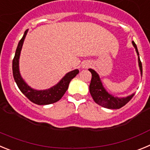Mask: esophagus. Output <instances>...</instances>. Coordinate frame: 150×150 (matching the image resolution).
Wrapping results in <instances>:
<instances>
[{
    "instance_id": "obj_1",
    "label": "esophagus",
    "mask_w": 150,
    "mask_h": 150,
    "mask_svg": "<svg viewBox=\"0 0 150 150\" xmlns=\"http://www.w3.org/2000/svg\"><path fill=\"white\" fill-rule=\"evenodd\" d=\"M91 62H88V61H85V62H83V64H82V67L84 69H86L88 68V67H89L90 66H91Z\"/></svg>"
}]
</instances>
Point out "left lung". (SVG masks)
<instances>
[{"instance_id": "left-lung-1", "label": "left lung", "mask_w": 150, "mask_h": 150, "mask_svg": "<svg viewBox=\"0 0 150 150\" xmlns=\"http://www.w3.org/2000/svg\"><path fill=\"white\" fill-rule=\"evenodd\" d=\"M132 45L134 47L135 51L137 52V57H138V59H138V66L140 71V75L142 76V63L140 60L137 45L135 44L134 41H132ZM88 71L91 74V80L89 86L90 94L95 103L98 105L105 107V108H108V109H120L123 106L125 105L134 95L135 92L126 97L114 96L112 94L107 91V88L104 86L99 74L95 70L89 68Z\"/></svg>"}]
</instances>
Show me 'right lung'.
I'll return each instance as SVG.
<instances>
[{
	"mask_svg": "<svg viewBox=\"0 0 150 150\" xmlns=\"http://www.w3.org/2000/svg\"><path fill=\"white\" fill-rule=\"evenodd\" d=\"M28 31V29L25 31L23 37L18 42V46L16 50L15 56L13 60V77L18 88L30 101L38 105H47V104H53L62 98L68 88L69 83L71 81V79L75 77L76 74H79V71L78 69H75L74 71L67 73L57 84L46 89L38 90L28 86V83L25 81V79L22 78L19 70V59H20L21 51Z\"/></svg>",
	"mask_w": 150,
	"mask_h": 150,
	"instance_id": "1",
	"label": "right lung"
}]
</instances>
